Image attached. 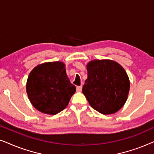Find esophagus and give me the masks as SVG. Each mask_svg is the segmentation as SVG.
<instances>
[{
  "label": "esophagus",
  "instance_id": "34e87169",
  "mask_svg": "<svg viewBox=\"0 0 154 154\" xmlns=\"http://www.w3.org/2000/svg\"><path fill=\"white\" fill-rule=\"evenodd\" d=\"M82 85H81V86H77L76 87V90H77V92H81L82 91Z\"/></svg>",
  "mask_w": 154,
  "mask_h": 154
}]
</instances>
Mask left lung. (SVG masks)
I'll use <instances>...</instances> for the list:
<instances>
[{
	"label": "left lung",
	"mask_w": 154,
	"mask_h": 154,
	"mask_svg": "<svg viewBox=\"0 0 154 154\" xmlns=\"http://www.w3.org/2000/svg\"><path fill=\"white\" fill-rule=\"evenodd\" d=\"M83 93L90 106L104 115L119 111L127 101L130 80L123 67L111 60H94L87 64Z\"/></svg>",
	"instance_id": "obj_1"
}]
</instances>
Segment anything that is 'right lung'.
<instances>
[{
  "label": "right lung",
  "mask_w": 154,
  "mask_h": 154,
  "mask_svg": "<svg viewBox=\"0 0 154 154\" xmlns=\"http://www.w3.org/2000/svg\"><path fill=\"white\" fill-rule=\"evenodd\" d=\"M62 62L37 65L29 73L26 93L31 104L42 113L55 115L64 110L75 92Z\"/></svg>",
  "instance_id": "1"
}]
</instances>
